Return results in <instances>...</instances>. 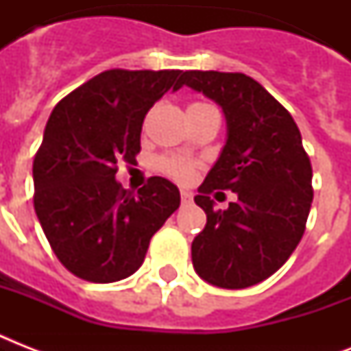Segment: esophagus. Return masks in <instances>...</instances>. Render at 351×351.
I'll use <instances>...</instances> for the list:
<instances>
[{
    "mask_svg": "<svg viewBox=\"0 0 351 351\" xmlns=\"http://www.w3.org/2000/svg\"><path fill=\"white\" fill-rule=\"evenodd\" d=\"M180 197H182V202L189 204L193 200V193L191 191H186V189H182Z\"/></svg>",
    "mask_w": 351,
    "mask_h": 351,
    "instance_id": "1",
    "label": "esophagus"
}]
</instances>
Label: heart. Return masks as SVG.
<instances>
[{
    "instance_id": "1",
    "label": "heart",
    "mask_w": 351,
    "mask_h": 351,
    "mask_svg": "<svg viewBox=\"0 0 351 351\" xmlns=\"http://www.w3.org/2000/svg\"><path fill=\"white\" fill-rule=\"evenodd\" d=\"M206 107L211 106L197 101V104H191V106L187 107V111H200V109H206ZM160 167H162L164 173H167V175L173 176L178 182H189L193 178V173H195V165L182 158H164L160 162Z\"/></svg>"
}]
</instances>
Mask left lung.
<instances>
[{"instance_id":"8db88e82","label":"left lung","mask_w":351,"mask_h":351,"mask_svg":"<svg viewBox=\"0 0 351 351\" xmlns=\"http://www.w3.org/2000/svg\"><path fill=\"white\" fill-rule=\"evenodd\" d=\"M184 85L219 104L228 129L195 197L208 222L193 240V267L217 288H250L271 277L302 239L313 200L310 158L291 114L250 76L186 71L176 87ZM215 189L237 192V200L215 212Z\"/></svg>"}]
</instances>
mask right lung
Masks as SVG:
<instances>
[{
  "instance_id": "1",
  "label": "right lung",
  "mask_w": 351,
  "mask_h": 351,
  "mask_svg": "<svg viewBox=\"0 0 351 351\" xmlns=\"http://www.w3.org/2000/svg\"><path fill=\"white\" fill-rule=\"evenodd\" d=\"M182 71L98 74L51 112L32 165L34 209L63 266L89 282H117L136 271L149 240L180 206L178 187L151 176L136 195L117 180L118 160L140 153L147 111Z\"/></svg>"
}]
</instances>
